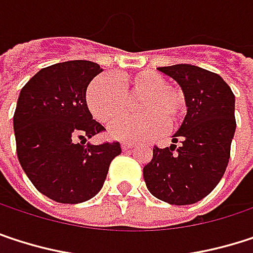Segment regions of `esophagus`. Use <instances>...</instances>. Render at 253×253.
I'll return each instance as SVG.
<instances>
[{"mask_svg":"<svg viewBox=\"0 0 253 253\" xmlns=\"http://www.w3.org/2000/svg\"><path fill=\"white\" fill-rule=\"evenodd\" d=\"M121 146H122V149H124V150H129V149H132V147H134V143L122 141V143H121Z\"/></svg>","mask_w":253,"mask_h":253,"instance_id":"esophagus-1","label":"esophagus"}]
</instances>
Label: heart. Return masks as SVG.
<instances>
[{
	"instance_id": "1",
	"label": "heart",
	"mask_w": 253,
	"mask_h": 253,
	"mask_svg": "<svg viewBox=\"0 0 253 253\" xmlns=\"http://www.w3.org/2000/svg\"><path fill=\"white\" fill-rule=\"evenodd\" d=\"M140 100L136 105L140 117L116 120L129 107V100ZM86 104L92 116L107 125L109 134L122 141H146L174 126L186 113V97L180 88L167 85L164 75L155 70L116 78L110 73L98 75L86 89Z\"/></svg>"
}]
</instances>
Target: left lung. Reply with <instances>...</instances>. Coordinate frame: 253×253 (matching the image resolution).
<instances>
[{"mask_svg":"<svg viewBox=\"0 0 253 253\" xmlns=\"http://www.w3.org/2000/svg\"><path fill=\"white\" fill-rule=\"evenodd\" d=\"M186 97L187 115L169 147H153L143 175L149 191L169 205H191L222 178L236 131L234 94L216 73L191 64L158 67ZM180 142L178 146L176 143Z\"/></svg>","mask_w":253,"mask_h":253,"instance_id":"obj_1","label":"left lung"}]
</instances>
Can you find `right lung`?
<instances>
[{
    "instance_id": "add662e5",
    "label": "right lung",
    "mask_w": 253,
    "mask_h": 253,
    "mask_svg": "<svg viewBox=\"0 0 253 253\" xmlns=\"http://www.w3.org/2000/svg\"><path fill=\"white\" fill-rule=\"evenodd\" d=\"M103 69L70 60L41 69L22 88L14 118L19 162L44 196L59 203H81L104 184L118 141L98 146L86 138L104 131L86 106V88Z\"/></svg>"
}]
</instances>
